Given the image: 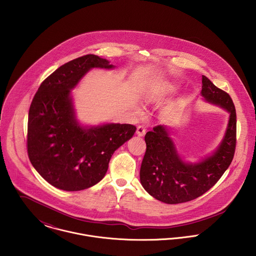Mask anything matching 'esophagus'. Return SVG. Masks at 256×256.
Here are the masks:
<instances>
[{
  "label": "esophagus",
  "instance_id": "34e87169",
  "mask_svg": "<svg viewBox=\"0 0 256 256\" xmlns=\"http://www.w3.org/2000/svg\"><path fill=\"white\" fill-rule=\"evenodd\" d=\"M136 133H137V135H138L139 137H142V136H144V135L146 134V128H145L144 126L140 125V126H138V127H137V131H136Z\"/></svg>",
  "mask_w": 256,
  "mask_h": 256
}]
</instances>
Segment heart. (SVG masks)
<instances>
[{"mask_svg": "<svg viewBox=\"0 0 256 256\" xmlns=\"http://www.w3.org/2000/svg\"><path fill=\"white\" fill-rule=\"evenodd\" d=\"M172 92V88L166 86L162 88H158V90H154L152 92V94H150L148 96V100L150 102H156V100H160V98H162L164 96L170 94Z\"/></svg>", "mask_w": 256, "mask_h": 256, "instance_id": "b5f03b06", "label": "heart"}]
</instances>
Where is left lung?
Listing matches in <instances>:
<instances>
[{
	"label": "left lung",
	"mask_w": 256,
	"mask_h": 256,
	"mask_svg": "<svg viewBox=\"0 0 256 256\" xmlns=\"http://www.w3.org/2000/svg\"><path fill=\"white\" fill-rule=\"evenodd\" d=\"M201 94L230 114L224 138L211 156L194 164L183 162L166 126H154L145 136L140 180L150 195L166 204L184 203L203 195L218 182L234 156L236 113L232 98L205 76Z\"/></svg>",
	"instance_id": "1"
}]
</instances>
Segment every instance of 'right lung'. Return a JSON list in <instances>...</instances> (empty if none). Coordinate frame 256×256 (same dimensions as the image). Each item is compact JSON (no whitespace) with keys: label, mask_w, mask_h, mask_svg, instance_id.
<instances>
[{"label":"right lung","mask_w":256,"mask_h":256,"mask_svg":"<svg viewBox=\"0 0 256 256\" xmlns=\"http://www.w3.org/2000/svg\"><path fill=\"white\" fill-rule=\"evenodd\" d=\"M92 68H113L88 54L48 76L32 102L26 148L30 162L47 182L62 190L78 191L100 182L113 152L134 135L131 124L82 128L74 118L70 90Z\"/></svg>","instance_id":"right-lung-1"}]
</instances>
